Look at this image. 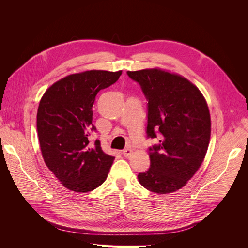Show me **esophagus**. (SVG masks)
<instances>
[{
	"mask_svg": "<svg viewBox=\"0 0 248 248\" xmlns=\"http://www.w3.org/2000/svg\"><path fill=\"white\" fill-rule=\"evenodd\" d=\"M132 154H133V150H132L131 148H126V149H124V150L123 151L124 157H129V155H131Z\"/></svg>",
	"mask_w": 248,
	"mask_h": 248,
	"instance_id": "34e87169",
	"label": "esophagus"
}]
</instances>
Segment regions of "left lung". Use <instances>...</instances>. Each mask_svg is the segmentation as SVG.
<instances>
[{
    "mask_svg": "<svg viewBox=\"0 0 248 248\" xmlns=\"http://www.w3.org/2000/svg\"><path fill=\"white\" fill-rule=\"evenodd\" d=\"M148 100L151 167L138 175L149 191L168 194L183 188L198 171L209 146L211 119L201 91L185 77L158 68L127 71Z\"/></svg>",
    "mask_w": 248,
    "mask_h": 248,
    "instance_id": "8db88e82",
    "label": "left lung"
}]
</instances>
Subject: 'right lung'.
Segmentation results:
<instances>
[{"label": "right lung", "instance_id": "1", "mask_svg": "<svg viewBox=\"0 0 248 248\" xmlns=\"http://www.w3.org/2000/svg\"><path fill=\"white\" fill-rule=\"evenodd\" d=\"M122 70H88L52 84L37 111V133L46 166L68 190L86 193L107 180L114 157L100 141L90 144L93 107L98 91L117 81Z\"/></svg>", "mask_w": 248, "mask_h": 248}]
</instances>
